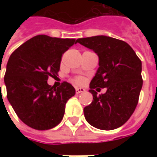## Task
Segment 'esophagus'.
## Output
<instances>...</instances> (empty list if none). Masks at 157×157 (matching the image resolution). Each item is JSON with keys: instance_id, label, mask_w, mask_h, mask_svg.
Wrapping results in <instances>:
<instances>
[{"instance_id": "34e87169", "label": "esophagus", "mask_w": 157, "mask_h": 157, "mask_svg": "<svg viewBox=\"0 0 157 157\" xmlns=\"http://www.w3.org/2000/svg\"><path fill=\"white\" fill-rule=\"evenodd\" d=\"M86 90L84 89V88H76V94H81V93H84Z\"/></svg>"}]
</instances>
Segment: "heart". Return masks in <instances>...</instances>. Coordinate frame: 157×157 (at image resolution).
<instances>
[{
    "label": "heart",
    "instance_id": "heart-1",
    "mask_svg": "<svg viewBox=\"0 0 157 157\" xmlns=\"http://www.w3.org/2000/svg\"><path fill=\"white\" fill-rule=\"evenodd\" d=\"M74 81H75L76 84H78V85H81V84L84 83V79H83V78H81V77H77Z\"/></svg>",
    "mask_w": 157,
    "mask_h": 157
}]
</instances>
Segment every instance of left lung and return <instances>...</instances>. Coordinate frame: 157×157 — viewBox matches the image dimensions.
<instances>
[{"label": "left lung", "mask_w": 157, "mask_h": 157, "mask_svg": "<svg viewBox=\"0 0 157 157\" xmlns=\"http://www.w3.org/2000/svg\"><path fill=\"white\" fill-rule=\"evenodd\" d=\"M77 43L99 56L100 67L89 90L94 100L84 108L86 120L99 129L120 128L128 121L138 104L142 87V61L122 40L96 36L79 38ZM97 87L106 88V94L97 95L93 90Z\"/></svg>", "instance_id": "8db88e82"}]
</instances>
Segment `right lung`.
I'll list each match as a JSON object with an SVG mask.
<instances>
[{
  "label": "right lung",
  "mask_w": 157,
  "mask_h": 157,
  "mask_svg": "<svg viewBox=\"0 0 157 157\" xmlns=\"http://www.w3.org/2000/svg\"><path fill=\"white\" fill-rule=\"evenodd\" d=\"M74 44L77 40L38 35L9 57L4 76L7 98L19 119L34 129L58 125L67 100L75 95L68 82L57 88L47 83L49 77L57 75L63 54Z\"/></svg>",
  "instance_id": "add662e5"
}]
</instances>
